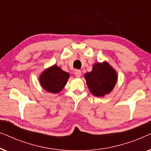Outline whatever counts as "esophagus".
I'll return each instance as SVG.
<instances>
[{
  "label": "esophagus",
  "mask_w": 151,
  "mask_h": 151,
  "mask_svg": "<svg viewBox=\"0 0 151 151\" xmlns=\"http://www.w3.org/2000/svg\"><path fill=\"white\" fill-rule=\"evenodd\" d=\"M74 74H75V76H76V77L79 78L82 76V71H80V70H76Z\"/></svg>",
  "instance_id": "esophagus-1"
}]
</instances>
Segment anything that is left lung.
<instances>
[{
	"mask_svg": "<svg viewBox=\"0 0 151 151\" xmlns=\"http://www.w3.org/2000/svg\"><path fill=\"white\" fill-rule=\"evenodd\" d=\"M84 78L90 91L97 97L111 93L117 80V72L106 62L95 63L92 71L86 73Z\"/></svg>",
	"mask_w": 151,
	"mask_h": 151,
	"instance_id": "left-lung-1",
	"label": "left lung"
}]
</instances>
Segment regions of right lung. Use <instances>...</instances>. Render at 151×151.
Returning <instances> with one entry per match:
<instances>
[{"label": "right lung", "instance_id": "right-lung-1", "mask_svg": "<svg viewBox=\"0 0 151 151\" xmlns=\"http://www.w3.org/2000/svg\"><path fill=\"white\" fill-rule=\"evenodd\" d=\"M69 78V73L63 71L55 65L45 69L41 73L40 83L47 91L58 93L63 89Z\"/></svg>", "mask_w": 151, "mask_h": 151}]
</instances>
